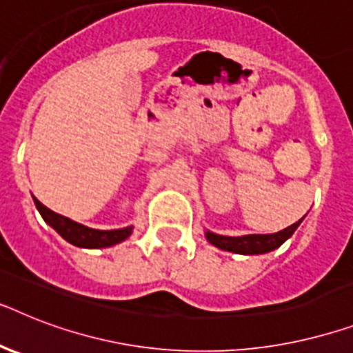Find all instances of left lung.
<instances>
[{
    "mask_svg": "<svg viewBox=\"0 0 353 353\" xmlns=\"http://www.w3.org/2000/svg\"><path fill=\"white\" fill-rule=\"evenodd\" d=\"M299 219L294 225L286 226L285 230L276 232V234H250V236H241V237H228V236H217L212 232H206V239L217 248L226 252H234V254H245V256H252V254H266V252L276 250L279 248L288 237L296 232L299 226Z\"/></svg>",
    "mask_w": 353,
    "mask_h": 353,
    "instance_id": "1",
    "label": "left lung"
}]
</instances>
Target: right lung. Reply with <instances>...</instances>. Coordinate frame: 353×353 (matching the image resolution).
<instances>
[{
  "instance_id": "add662e5",
  "label": "right lung",
  "mask_w": 353,
  "mask_h": 353,
  "mask_svg": "<svg viewBox=\"0 0 353 353\" xmlns=\"http://www.w3.org/2000/svg\"><path fill=\"white\" fill-rule=\"evenodd\" d=\"M34 203H36L37 210L43 216V219L52 226L63 239H67L68 243H72L76 246H81V248H105V246L117 245V243L125 241L132 234V226L119 228V230H94V228L79 225V223L72 221L68 217L59 216V214L47 208L37 199H34Z\"/></svg>"
}]
</instances>
